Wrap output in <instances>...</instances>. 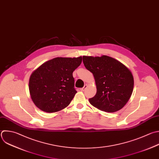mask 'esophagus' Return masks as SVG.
<instances>
[{
  "instance_id": "esophagus-1",
  "label": "esophagus",
  "mask_w": 159,
  "mask_h": 159,
  "mask_svg": "<svg viewBox=\"0 0 159 159\" xmlns=\"http://www.w3.org/2000/svg\"><path fill=\"white\" fill-rule=\"evenodd\" d=\"M87 87H88V85H87V84H85V85L84 86V87H83V88H81V89H80V90H81V91H84L85 90V89H86Z\"/></svg>"
}]
</instances>
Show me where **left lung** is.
Returning a JSON list of instances; mask_svg holds the SVG:
<instances>
[{"mask_svg": "<svg viewBox=\"0 0 159 159\" xmlns=\"http://www.w3.org/2000/svg\"><path fill=\"white\" fill-rule=\"evenodd\" d=\"M86 68L94 77L97 92L89 99L101 111L114 112L121 109L130 99L134 77L129 69L118 60L106 56H83Z\"/></svg>", "mask_w": 159, "mask_h": 159, "instance_id": "8db88e82", "label": "left lung"}]
</instances>
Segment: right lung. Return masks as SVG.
I'll use <instances>...</instances> for the list:
<instances>
[{"mask_svg": "<svg viewBox=\"0 0 159 159\" xmlns=\"http://www.w3.org/2000/svg\"><path fill=\"white\" fill-rule=\"evenodd\" d=\"M81 61L82 57H57L34 70L30 75L29 87L35 105L48 113L67 107L77 93L74 88L73 72Z\"/></svg>", "mask_w": 159, "mask_h": 159, "instance_id": "obj_1", "label": "right lung"}]
</instances>
